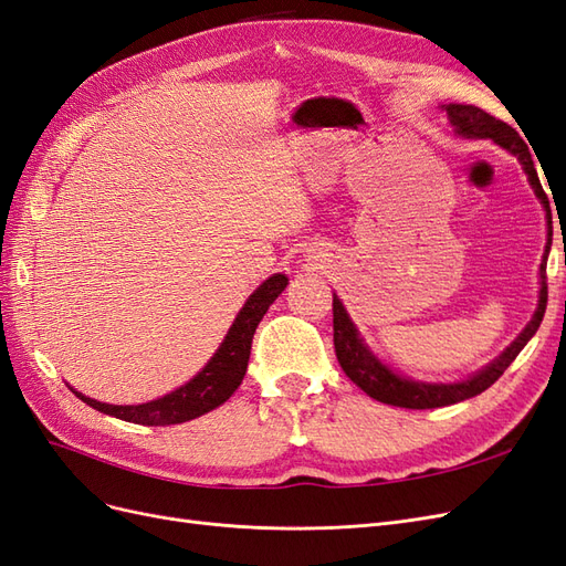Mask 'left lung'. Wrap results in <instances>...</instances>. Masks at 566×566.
Returning a JSON list of instances; mask_svg holds the SVG:
<instances>
[{
  "label": "left lung",
  "instance_id": "left-lung-1",
  "mask_svg": "<svg viewBox=\"0 0 566 566\" xmlns=\"http://www.w3.org/2000/svg\"><path fill=\"white\" fill-rule=\"evenodd\" d=\"M448 113L450 125L455 127V133L464 139H491L497 147H503L512 156L520 160L526 180L534 189L538 201L543 203L545 220H547V244L545 253L541 261L538 270V305L536 313L531 317L528 325L522 329V334L514 338V342L497 355L495 360H491L486 367H481L479 373L472 377H467L462 381H450V384H436V381H417L410 377L398 375L396 369L389 365H384L377 355L373 353L365 344V338L360 336L358 327L353 325V319L348 311L344 308L342 298L334 294V350L338 365L346 373V377L360 386V389L379 402H386V406H396V408H408V410H429V408H443V406H453V402L467 400L472 396H479L481 391H486L491 384L500 379V375L512 365V360L520 355V350L531 342L541 327L543 315H545V305H547V282H545V265H547V253H551L553 244V213H551V201H547L543 185L538 180V172L534 166V158H531L528 144L520 137V133L510 127L507 123L493 118L491 113L483 108H476L472 104H443L441 106Z\"/></svg>",
  "mask_w": 566,
  "mask_h": 566
}]
</instances>
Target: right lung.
I'll return each mask as SVG.
<instances>
[{
  "label": "right lung",
  "mask_w": 566,
  "mask_h": 566,
  "mask_svg": "<svg viewBox=\"0 0 566 566\" xmlns=\"http://www.w3.org/2000/svg\"><path fill=\"white\" fill-rule=\"evenodd\" d=\"M286 284L289 277L277 272L258 286L247 298V303L241 305V311L237 313L228 334H224L222 344L213 353V358L201 367V373L193 375L187 384H182L180 389H175L156 400L142 402V406H108V402L77 394L73 386L71 391L94 410L116 419H125V422L147 427L182 424L189 422V419H197L206 412H211L239 389V384L244 379L249 367L251 342L258 322L263 319L274 298L286 289Z\"/></svg>",
  "instance_id": "add662e5"
}]
</instances>
